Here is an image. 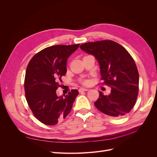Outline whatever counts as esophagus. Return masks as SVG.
I'll list each match as a JSON object with an SVG mask.
<instances>
[{"label": "esophagus", "mask_w": 157, "mask_h": 157, "mask_svg": "<svg viewBox=\"0 0 157 157\" xmlns=\"http://www.w3.org/2000/svg\"><path fill=\"white\" fill-rule=\"evenodd\" d=\"M79 92H85V91H88V89H86V88H80L79 90Z\"/></svg>", "instance_id": "esophagus-1"}]
</instances>
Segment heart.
I'll list each match as a JSON object with an SVG mask.
<instances>
[{
    "label": "heart",
    "instance_id": "1",
    "mask_svg": "<svg viewBox=\"0 0 157 157\" xmlns=\"http://www.w3.org/2000/svg\"><path fill=\"white\" fill-rule=\"evenodd\" d=\"M80 82H81V83L82 84L85 85V86H87V85H89V84H90V80H87V79H82L80 80Z\"/></svg>",
    "mask_w": 157,
    "mask_h": 157
}]
</instances>
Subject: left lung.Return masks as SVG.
I'll list each match as a JSON object with an SVG mask.
<instances>
[{"label":"left lung","mask_w":157,"mask_h":157,"mask_svg":"<svg viewBox=\"0 0 157 157\" xmlns=\"http://www.w3.org/2000/svg\"><path fill=\"white\" fill-rule=\"evenodd\" d=\"M80 48L98 61L102 81L99 84L111 88L108 96L99 92L95 106L101 113L115 118L129 113L136 104L139 92V73L129 52L110 40L86 42Z\"/></svg>","instance_id":"8db88e82"}]
</instances>
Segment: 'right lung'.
<instances>
[{
  "mask_svg": "<svg viewBox=\"0 0 157 157\" xmlns=\"http://www.w3.org/2000/svg\"><path fill=\"white\" fill-rule=\"evenodd\" d=\"M80 44L55 45L36 53L26 69L24 89L28 105L36 118L46 125L54 126L71 112L77 90L58 97L56 90L67 73V61Z\"/></svg>",
  "mask_w": 157,
  "mask_h": 157,
  "instance_id": "1",
  "label": "right lung"
}]
</instances>
